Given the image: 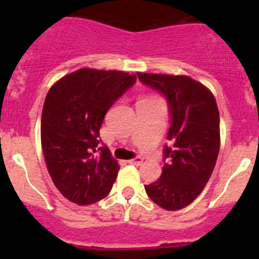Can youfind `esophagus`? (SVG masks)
Wrapping results in <instances>:
<instances>
[{
  "label": "esophagus",
  "mask_w": 259,
  "mask_h": 259,
  "mask_svg": "<svg viewBox=\"0 0 259 259\" xmlns=\"http://www.w3.org/2000/svg\"><path fill=\"white\" fill-rule=\"evenodd\" d=\"M129 164H133V165H142L143 158H142V156H135V158L130 159Z\"/></svg>",
  "instance_id": "1"
}]
</instances>
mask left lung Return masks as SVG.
Here are the masks:
<instances>
[{"mask_svg": "<svg viewBox=\"0 0 259 259\" xmlns=\"http://www.w3.org/2000/svg\"><path fill=\"white\" fill-rule=\"evenodd\" d=\"M137 75L140 82L166 99L170 116L161 177L145 185V192L164 209H182L202 193L215 166L221 145L215 99L188 76Z\"/></svg>", "mask_w": 259, "mask_h": 259, "instance_id": "1", "label": "left lung"}]
</instances>
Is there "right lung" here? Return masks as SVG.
Returning <instances> with one entry per match:
<instances>
[{
    "instance_id": "right-lung-1",
    "label": "right lung",
    "mask_w": 259,
    "mask_h": 259,
    "mask_svg": "<svg viewBox=\"0 0 259 259\" xmlns=\"http://www.w3.org/2000/svg\"><path fill=\"white\" fill-rule=\"evenodd\" d=\"M137 81L121 71L80 69L48 93L41 116V144L55 187L79 205L110 193L119 164L101 143L109 109Z\"/></svg>"
}]
</instances>
